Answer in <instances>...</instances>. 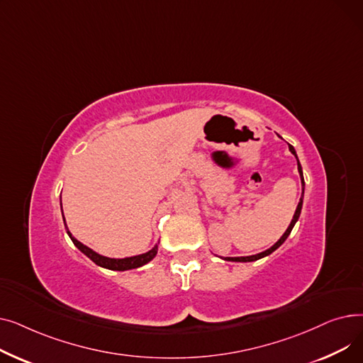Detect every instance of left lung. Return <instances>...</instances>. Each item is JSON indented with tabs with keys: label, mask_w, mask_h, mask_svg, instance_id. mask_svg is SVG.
Returning a JSON list of instances; mask_svg holds the SVG:
<instances>
[{
	"label": "left lung",
	"mask_w": 363,
	"mask_h": 363,
	"mask_svg": "<svg viewBox=\"0 0 363 363\" xmlns=\"http://www.w3.org/2000/svg\"><path fill=\"white\" fill-rule=\"evenodd\" d=\"M289 148H290V151H291V155H294V157L297 159V169H298V175H300V179H301V197H300V201H298V204H297V207H296L294 216H293V219H291V222H290L289 228H287V230H285V233L282 234V237H281V238H279V240H278L272 247H269L268 250L260 252V253H257V255H252V256L223 257L225 260H230V262H255V260H259V259H262V257H266V256H269L271 253H274V252L278 249V247H279V245H282V242L289 238V235H290L291 230L294 228L296 222H297V220H298V218H300V213H301V206H303V197H304V178H303V169H301V164H300V162H298V157H297V152H296L294 147L289 144Z\"/></svg>",
	"instance_id": "left-lung-1"
}]
</instances>
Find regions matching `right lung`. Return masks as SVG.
<instances>
[{
	"mask_svg": "<svg viewBox=\"0 0 363 363\" xmlns=\"http://www.w3.org/2000/svg\"><path fill=\"white\" fill-rule=\"evenodd\" d=\"M62 206V203H60ZM62 215H63V207H62ZM63 222H65V226H66V231H67V235L70 237V240L73 241V244L78 247V250L82 252L86 257H89L95 264L101 266V268H106V269H110V271H129V269H135V268H140V266H144L145 263H148L150 260H152L156 257L157 255V250H159V242L155 244V247H152L151 250H148L147 253H143V255H137V256H130V257H122V259H116V257H107V256H103L97 252H94L92 249H89L88 245H85L84 242L76 240L72 233L69 231V228L66 225V219H65V215H63Z\"/></svg>",
	"mask_w": 363,
	"mask_h": 363,
	"instance_id": "add662e5",
	"label": "right lung"
}]
</instances>
